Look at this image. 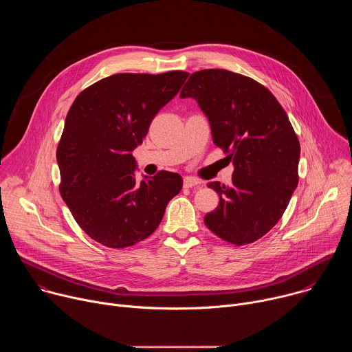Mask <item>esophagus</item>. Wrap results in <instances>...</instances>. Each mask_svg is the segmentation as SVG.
<instances>
[{
    "instance_id": "34e87169",
    "label": "esophagus",
    "mask_w": 352,
    "mask_h": 352,
    "mask_svg": "<svg viewBox=\"0 0 352 352\" xmlns=\"http://www.w3.org/2000/svg\"><path fill=\"white\" fill-rule=\"evenodd\" d=\"M200 182L196 179V178H192V177H185L184 178V188H193V186H197Z\"/></svg>"
}]
</instances>
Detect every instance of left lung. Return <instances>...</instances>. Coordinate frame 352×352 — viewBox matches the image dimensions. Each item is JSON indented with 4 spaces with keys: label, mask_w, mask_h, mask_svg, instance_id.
Returning a JSON list of instances; mask_svg holds the SVG:
<instances>
[{
    "label": "left lung",
    "mask_w": 352,
    "mask_h": 352,
    "mask_svg": "<svg viewBox=\"0 0 352 352\" xmlns=\"http://www.w3.org/2000/svg\"><path fill=\"white\" fill-rule=\"evenodd\" d=\"M195 98L209 120L213 142L234 164L230 185L209 182L219 206L206 227L232 245L252 243L281 219L298 185L300 146L273 93L226 69L193 72L179 94Z\"/></svg>",
    "instance_id": "8db88e82"
}]
</instances>
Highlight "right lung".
Segmentation results:
<instances>
[{
    "mask_svg": "<svg viewBox=\"0 0 352 352\" xmlns=\"http://www.w3.org/2000/svg\"><path fill=\"white\" fill-rule=\"evenodd\" d=\"M188 75L116 74L86 87L72 103L57 147L60 193L98 243L122 249L146 239L179 193L177 173L160 171L138 182L132 150Z\"/></svg>",
    "mask_w": 352,
    "mask_h": 352,
    "instance_id": "add662e5",
    "label": "right lung"
}]
</instances>
